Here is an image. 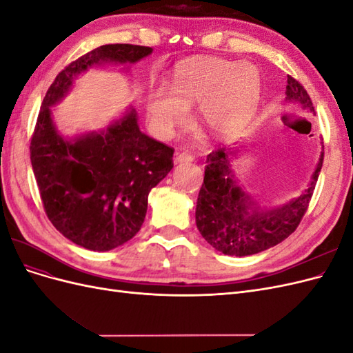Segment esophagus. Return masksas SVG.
Here are the masks:
<instances>
[{"instance_id":"34e87169","label":"esophagus","mask_w":353,"mask_h":353,"mask_svg":"<svg viewBox=\"0 0 353 353\" xmlns=\"http://www.w3.org/2000/svg\"><path fill=\"white\" fill-rule=\"evenodd\" d=\"M194 160V156L191 154L190 152H176L175 153V162H178V163H188V162H193Z\"/></svg>"}]
</instances>
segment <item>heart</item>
<instances>
[{
	"label": "heart",
	"mask_w": 353,
	"mask_h": 353,
	"mask_svg": "<svg viewBox=\"0 0 353 353\" xmlns=\"http://www.w3.org/2000/svg\"><path fill=\"white\" fill-rule=\"evenodd\" d=\"M261 97V79L249 65L221 57L191 59L174 72L170 88H160L148 104V116L160 137H170L197 103V114L219 138L249 125Z\"/></svg>",
	"instance_id": "heart-1"
}]
</instances>
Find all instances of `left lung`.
<instances>
[{"label": "left lung", "instance_id": "obj_1", "mask_svg": "<svg viewBox=\"0 0 353 353\" xmlns=\"http://www.w3.org/2000/svg\"><path fill=\"white\" fill-rule=\"evenodd\" d=\"M285 94L288 101L314 112L303 85L290 74H287ZM230 154L225 148H216L208 156L197 197L196 223L203 239L216 250L230 256H249L274 248L299 227L314 194L324 153L305 193L272 210L259 208L243 193L231 169Z\"/></svg>", "mask_w": 353, "mask_h": 353}]
</instances>
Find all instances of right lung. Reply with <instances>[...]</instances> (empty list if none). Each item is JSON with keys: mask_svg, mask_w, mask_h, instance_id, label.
<instances>
[{"mask_svg": "<svg viewBox=\"0 0 353 353\" xmlns=\"http://www.w3.org/2000/svg\"><path fill=\"white\" fill-rule=\"evenodd\" d=\"M152 51L132 44L95 48L57 74L41 105L29 148L42 205L57 231L88 250H112L140 231L148 193L174 168V148L143 134L134 109L105 132L65 140L52 125L50 105L88 68L135 63Z\"/></svg>", "mask_w": 353, "mask_h": 353, "instance_id": "add662e5", "label": "right lung"}]
</instances>
